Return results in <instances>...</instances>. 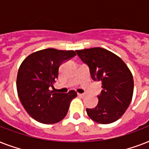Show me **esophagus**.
<instances>
[{
	"label": "esophagus",
	"instance_id": "34e87169",
	"mask_svg": "<svg viewBox=\"0 0 149 149\" xmlns=\"http://www.w3.org/2000/svg\"><path fill=\"white\" fill-rule=\"evenodd\" d=\"M77 95L79 96V97H84L86 96V94H85V93H77Z\"/></svg>",
	"mask_w": 149,
	"mask_h": 149
}]
</instances>
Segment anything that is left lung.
Segmentation results:
<instances>
[{
  "label": "left lung",
  "mask_w": 149,
  "mask_h": 149,
  "mask_svg": "<svg viewBox=\"0 0 149 149\" xmlns=\"http://www.w3.org/2000/svg\"><path fill=\"white\" fill-rule=\"evenodd\" d=\"M77 53L88 65L93 81L102 83L97 105L86 108V113L100 124L114 122L125 113L132 101L134 91L132 72L120 57L103 48L77 50Z\"/></svg>",
  "instance_id": "1"
}]
</instances>
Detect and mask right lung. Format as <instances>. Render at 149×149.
I'll list each match as a JSON object with an SVG mask.
<instances>
[{"instance_id": "add662e5", "label": "right lung", "mask_w": 149, "mask_h": 149, "mask_svg": "<svg viewBox=\"0 0 149 149\" xmlns=\"http://www.w3.org/2000/svg\"><path fill=\"white\" fill-rule=\"evenodd\" d=\"M77 54L72 50L45 49L29 55L18 70L17 91L24 108L36 120L56 124L65 118L77 92L53 93L50 86L58 78V68Z\"/></svg>"}]
</instances>
